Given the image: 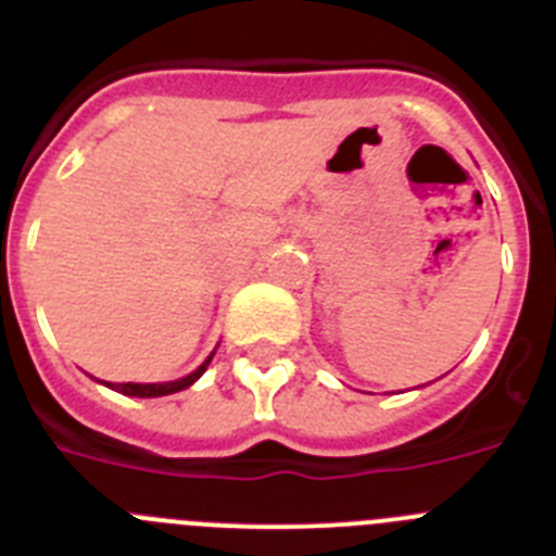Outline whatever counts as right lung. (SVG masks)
<instances>
[{
    "instance_id": "add662e5",
    "label": "right lung",
    "mask_w": 556,
    "mask_h": 556,
    "mask_svg": "<svg viewBox=\"0 0 556 556\" xmlns=\"http://www.w3.org/2000/svg\"><path fill=\"white\" fill-rule=\"evenodd\" d=\"M212 355H208V358L203 361V364L198 366L192 375H187V378H181V380H170V383H104V380H99V383H104L106 389L118 391V394H126V396H167V394H176V391H181V389H190V386L201 378L203 371H206Z\"/></svg>"
}]
</instances>
